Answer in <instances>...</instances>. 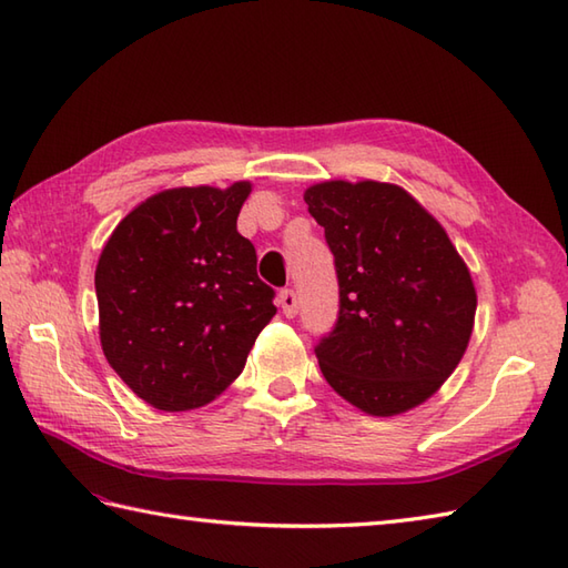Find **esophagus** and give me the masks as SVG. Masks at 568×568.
<instances>
[{"label":"esophagus","mask_w":568,"mask_h":568,"mask_svg":"<svg viewBox=\"0 0 568 568\" xmlns=\"http://www.w3.org/2000/svg\"><path fill=\"white\" fill-rule=\"evenodd\" d=\"M277 303H281L285 317H295L297 315V295H295V291H291V287H285V291H281V295H277Z\"/></svg>","instance_id":"34e87169"}]
</instances>
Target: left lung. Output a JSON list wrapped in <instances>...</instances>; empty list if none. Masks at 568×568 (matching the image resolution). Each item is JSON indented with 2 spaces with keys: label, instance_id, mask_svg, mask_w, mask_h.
Listing matches in <instances>:
<instances>
[{
  "label": "left lung",
  "instance_id": "8db88e82",
  "mask_svg": "<svg viewBox=\"0 0 568 568\" xmlns=\"http://www.w3.org/2000/svg\"><path fill=\"white\" fill-rule=\"evenodd\" d=\"M324 226L339 312L315 346L344 400L390 417L425 403L462 361L476 315L466 263L442 224L388 183H329L305 192Z\"/></svg>",
  "mask_w": 568,
  "mask_h": 568
}]
</instances>
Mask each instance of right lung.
<instances>
[{
    "instance_id": "1",
    "label": "right lung",
    "mask_w": 568,
    "mask_h": 568,
    "mask_svg": "<svg viewBox=\"0 0 568 568\" xmlns=\"http://www.w3.org/2000/svg\"><path fill=\"white\" fill-rule=\"evenodd\" d=\"M248 192V183L159 192L102 248V352L141 400L165 413L214 400L275 315L256 248L236 232Z\"/></svg>"
}]
</instances>
